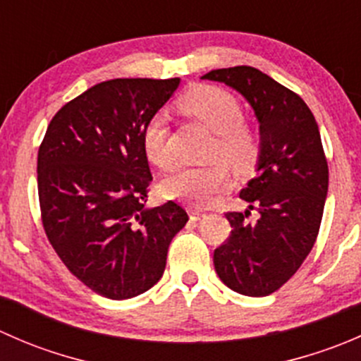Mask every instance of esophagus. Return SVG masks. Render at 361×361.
<instances>
[{
	"mask_svg": "<svg viewBox=\"0 0 361 361\" xmlns=\"http://www.w3.org/2000/svg\"><path fill=\"white\" fill-rule=\"evenodd\" d=\"M188 213H190V218L194 221H197V220H201V218H204L206 216V214L202 213V211H199V209H195V207H190V209H188Z\"/></svg>",
	"mask_w": 361,
	"mask_h": 361,
	"instance_id": "34e87169",
	"label": "esophagus"
}]
</instances>
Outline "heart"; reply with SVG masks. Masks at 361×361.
<instances>
[{"label":"heart","instance_id":"1","mask_svg":"<svg viewBox=\"0 0 361 361\" xmlns=\"http://www.w3.org/2000/svg\"><path fill=\"white\" fill-rule=\"evenodd\" d=\"M180 108L204 123L216 134L211 159H221L232 169L246 171L257 160V143L241 126L243 108L227 90L213 85H201L188 90L180 99ZM143 150L147 159L160 169H169L174 164L169 147V129L162 113H155L143 129ZM228 185V171L216 162L206 167H183L166 178L162 192L166 197L207 206Z\"/></svg>","mask_w":361,"mask_h":361}]
</instances>
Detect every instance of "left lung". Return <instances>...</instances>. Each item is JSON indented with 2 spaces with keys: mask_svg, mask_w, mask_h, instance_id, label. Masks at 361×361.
I'll return each mask as SVG.
<instances>
[{
  "mask_svg": "<svg viewBox=\"0 0 361 361\" xmlns=\"http://www.w3.org/2000/svg\"><path fill=\"white\" fill-rule=\"evenodd\" d=\"M202 80L241 94L258 120L257 176L239 197L258 211L227 213L232 231L214 250L218 278L234 292L265 297L298 271L312 250L329 192V166L314 115L300 96L260 69H213Z\"/></svg>",
  "mask_w": 361,
  "mask_h": 361,
  "instance_id": "left-lung-1",
  "label": "left lung"
}]
</instances>
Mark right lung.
Listing matches in <instances>:
<instances>
[{
  "instance_id": "1",
  "label": "right lung",
  "mask_w": 361,
  "mask_h": 361,
  "mask_svg": "<svg viewBox=\"0 0 361 361\" xmlns=\"http://www.w3.org/2000/svg\"><path fill=\"white\" fill-rule=\"evenodd\" d=\"M180 78H115L56 113L38 152V195L50 245L92 292L136 297L162 278L167 250L188 221L169 201L148 207L154 180L143 129Z\"/></svg>"
}]
</instances>
